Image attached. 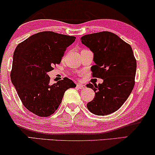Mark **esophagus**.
Masks as SVG:
<instances>
[{"instance_id": "obj_1", "label": "esophagus", "mask_w": 155, "mask_h": 155, "mask_svg": "<svg viewBox=\"0 0 155 155\" xmlns=\"http://www.w3.org/2000/svg\"><path fill=\"white\" fill-rule=\"evenodd\" d=\"M77 87L79 88V89H84V88L85 87V85H82V84H80V83H78L77 84Z\"/></svg>"}]
</instances>
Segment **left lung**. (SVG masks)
Returning <instances> with one entry per match:
<instances>
[{"instance_id": "8db88e82", "label": "left lung", "mask_w": 155, "mask_h": 155, "mask_svg": "<svg viewBox=\"0 0 155 155\" xmlns=\"http://www.w3.org/2000/svg\"><path fill=\"white\" fill-rule=\"evenodd\" d=\"M80 41L94 54L92 77L103 80L98 85H87L95 93L87 109L96 115L111 114L121 107L134 86L137 62L131 46L108 31L85 35Z\"/></svg>"}]
</instances>
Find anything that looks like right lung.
<instances>
[{
  "label": "right lung",
  "mask_w": 155,
  "mask_h": 155,
  "mask_svg": "<svg viewBox=\"0 0 155 155\" xmlns=\"http://www.w3.org/2000/svg\"><path fill=\"white\" fill-rule=\"evenodd\" d=\"M75 36L41 32L19 43L13 53L11 79L26 109L40 117H48L58 109L64 93L75 87L73 80L64 78L50 84L48 72L60 64L66 48Z\"/></svg>",
  "instance_id": "right-lung-1"
}]
</instances>
